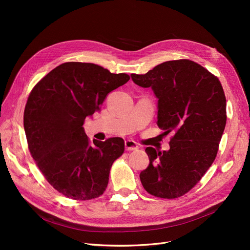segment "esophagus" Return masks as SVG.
I'll list each match as a JSON object with an SVG mask.
<instances>
[{
    "label": "esophagus",
    "instance_id": "obj_1",
    "mask_svg": "<svg viewBox=\"0 0 250 250\" xmlns=\"http://www.w3.org/2000/svg\"><path fill=\"white\" fill-rule=\"evenodd\" d=\"M125 147L126 151H135L139 148L138 145H137V143L134 142L133 140H126L125 142Z\"/></svg>",
    "mask_w": 250,
    "mask_h": 250
}]
</instances>
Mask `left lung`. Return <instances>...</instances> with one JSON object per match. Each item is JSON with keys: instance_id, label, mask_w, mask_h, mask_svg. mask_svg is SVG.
<instances>
[{"instance_id": "obj_1", "label": "left lung", "mask_w": 250, "mask_h": 250, "mask_svg": "<svg viewBox=\"0 0 250 250\" xmlns=\"http://www.w3.org/2000/svg\"><path fill=\"white\" fill-rule=\"evenodd\" d=\"M135 84L151 88L158 99L157 125L173 133L168 151L146 148L149 166L140 173L150 194L175 199L189 191L216 158L226 125V98L219 79L189 60L168 61Z\"/></svg>"}]
</instances>
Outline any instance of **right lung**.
<instances>
[{
    "label": "right lung",
    "mask_w": 250,
    "mask_h": 250,
    "mask_svg": "<svg viewBox=\"0 0 250 250\" xmlns=\"http://www.w3.org/2000/svg\"><path fill=\"white\" fill-rule=\"evenodd\" d=\"M129 80L91 62H70L50 71L32 89L24 110L28 148L39 170L59 192L73 200L98 198L125 142L91 144L85 118L100 110L108 93Z\"/></svg>",
    "instance_id": "add662e5"
}]
</instances>
